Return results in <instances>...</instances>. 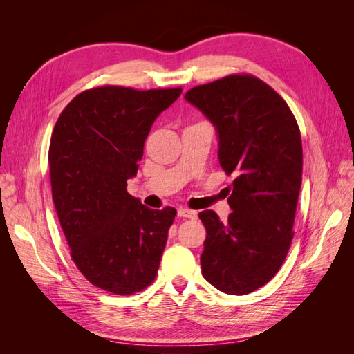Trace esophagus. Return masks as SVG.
<instances>
[{
	"mask_svg": "<svg viewBox=\"0 0 354 354\" xmlns=\"http://www.w3.org/2000/svg\"><path fill=\"white\" fill-rule=\"evenodd\" d=\"M178 217H183V218H196L198 217V212L194 209H189V208H178Z\"/></svg>",
	"mask_w": 354,
	"mask_h": 354,
	"instance_id": "1",
	"label": "esophagus"
}]
</instances>
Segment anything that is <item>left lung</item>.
Wrapping results in <instances>:
<instances>
[{"mask_svg":"<svg viewBox=\"0 0 354 354\" xmlns=\"http://www.w3.org/2000/svg\"><path fill=\"white\" fill-rule=\"evenodd\" d=\"M185 99L218 136L221 168L233 174L227 221L199 212L207 229L202 274L221 292L245 295L279 272L292 241L303 146L286 102L252 75L198 85Z\"/></svg>","mask_w":354,"mask_h":354,"instance_id":"1","label":"left lung"}]
</instances>
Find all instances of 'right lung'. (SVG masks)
Returning a JSON list of instances; mask_svg holds the SVG:
<instances>
[{
	"mask_svg": "<svg viewBox=\"0 0 354 354\" xmlns=\"http://www.w3.org/2000/svg\"><path fill=\"white\" fill-rule=\"evenodd\" d=\"M181 88L82 91L60 113L48 164L53 201L85 279L116 295L151 285L176 209H151L127 192L152 124Z\"/></svg>",
	"mask_w": 354,
	"mask_h": 354,
	"instance_id": "add662e5",
	"label": "right lung"
}]
</instances>
